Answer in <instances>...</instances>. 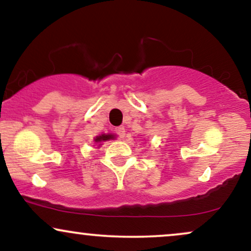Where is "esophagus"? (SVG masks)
<instances>
[{
    "label": "esophagus",
    "mask_w": 251,
    "mask_h": 251,
    "mask_svg": "<svg viewBox=\"0 0 251 251\" xmlns=\"http://www.w3.org/2000/svg\"><path fill=\"white\" fill-rule=\"evenodd\" d=\"M116 132H117L118 135H119L120 138H124V137H125V134H126L125 127H124V126H119V127H117L116 128Z\"/></svg>",
    "instance_id": "obj_1"
}]
</instances>
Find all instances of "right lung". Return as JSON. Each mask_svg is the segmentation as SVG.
I'll return each mask as SVG.
<instances>
[{"mask_svg": "<svg viewBox=\"0 0 251 251\" xmlns=\"http://www.w3.org/2000/svg\"><path fill=\"white\" fill-rule=\"evenodd\" d=\"M114 138H116V134H111V133L100 134V135H97V137L94 138V143L99 144V146H100L101 145V143L107 142V140H111V139H114Z\"/></svg>", "mask_w": 251, "mask_h": 251, "instance_id": "add662e5", "label": "right lung"}]
</instances>
